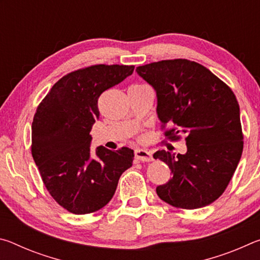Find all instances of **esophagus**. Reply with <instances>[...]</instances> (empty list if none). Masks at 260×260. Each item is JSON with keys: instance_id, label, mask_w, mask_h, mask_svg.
<instances>
[{"instance_id": "34e87169", "label": "esophagus", "mask_w": 260, "mask_h": 260, "mask_svg": "<svg viewBox=\"0 0 260 260\" xmlns=\"http://www.w3.org/2000/svg\"><path fill=\"white\" fill-rule=\"evenodd\" d=\"M134 157L135 159H138L140 161H151L153 159L151 153L147 150H143V149H138V150H135Z\"/></svg>"}]
</instances>
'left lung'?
<instances>
[{"instance_id": "obj_1", "label": "left lung", "mask_w": 260, "mask_h": 260, "mask_svg": "<svg viewBox=\"0 0 260 260\" xmlns=\"http://www.w3.org/2000/svg\"><path fill=\"white\" fill-rule=\"evenodd\" d=\"M155 88L157 113L165 138L184 136L187 152L157 151L172 179L156 188L161 201L193 210L213 203L225 191L243 151L240 107L222 80L196 61L178 58L136 68Z\"/></svg>"}]
</instances>
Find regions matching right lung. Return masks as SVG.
<instances>
[{
    "instance_id": "add662e5",
    "label": "right lung",
    "mask_w": 260,
    "mask_h": 260,
    "mask_svg": "<svg viewBox=\"0 0 260 260\" xmlns=\"http://www.w3.org/2000/svg\"><path fill=\"white\" fill-rule=\"evenodd\" d=\"M134 71V65L96 64L60 78L38 105L32 122V150L52 199L74 214L102 209L111 201L120 175L132 166L133 150L96 149L89 135L100 117L99 98Z\"/></svg>"
}]
</instances>
